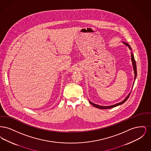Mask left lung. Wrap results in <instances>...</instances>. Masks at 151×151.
I'll use <instances>...</instances> for the list:
<instances>
[{"label": "left lung", "instance_id": "8db88e82", "mask_svg": "<svg viewBox=\"0 0 151 151\" xmlns=\"http://www.w3.org/2000/svg\"><path fill=\"white\" fill-rule=\"evenodd\" d=\"M123 43H124L125 45H126L127 46H128L129 48V50H132L131 48V47H130V46H129L128 43H126V42H123ZM131 60H132V65H133V68H134V74H135L134 81V83H133V86H134V83H135V79L137 78V65H136V62H135V58H134V57L133 53H131ZM131 92L129 93V94H128V96L125 98V99H124L122 101V102H119V103L116 104H114V105H110V106H101V105H99L95 104L92 102L90 101H89V103H90L91 104H92L95 108H98V109H111V108H114V107H116V106H119V105H122L123 103H124L127 100V99H129V95H130V94H131Z\"/></svg>", "mask_w": 151, "mask_h": 151}]
</instances>
